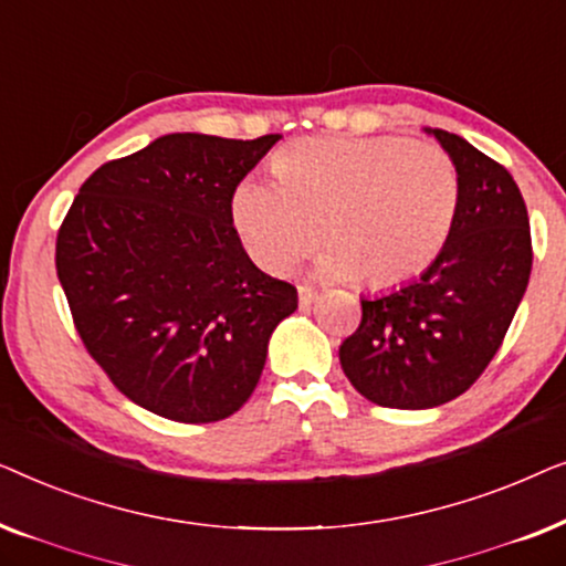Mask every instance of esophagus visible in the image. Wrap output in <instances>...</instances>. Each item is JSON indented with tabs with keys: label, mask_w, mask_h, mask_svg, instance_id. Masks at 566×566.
I'll use <instances>...</instances> for the list:
<instances>
[{
	"label": "esophagus",
	"mask_w": 566,
	"mask_h": 566,
	"mask_svg": "<svg viewBox=\"0 0 566 566\" xmlns=\"http://www.w3.org/2000/svg\"><path fill=\"white\" fill-rule=\"evenodd\" d=\"M316 296H319V291H316L314 285L298 283V304H301V306H312Z\"/></svg>",
	"instance_id": "esophagus-1"
}]
</instances>
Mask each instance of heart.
Instances as JSON below:
<instances>
[{
    "label": "heart",
    "instance_id": "1",
    "mask_svg": "<svg viewBox=\"0 0 566 566\" xmlns=\"http://www.w3.org/2000/svg\"><path fill=\"white\" fill-rule=\"evenodd\" d=\"M273 167L277 180L247 177L231 198L237 234L268 273L312 252L322 231V275L391 289L438 260L459 216V167L438 144L298 138Z\"/></svg>",
    "mask_w": 566,
    "mask_h": 566
}]
</instances>
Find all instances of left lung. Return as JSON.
<instances>
[{"label": "left lung", "instance_id": "left-lung-1", "mask_svg": "<svg viewBox=\"0 0 566 566\" xmlns=\"http://www.w3.org/2000/svg\"><path fill=\"white\" fill-rule=\"evenodd\" d=\"M461 177L459 216L443 252L405 289L360 298V324L339 345L345 376L391 409L461 397L497 355L528 289L533 247L525 200L500 161L432 128Z\"/></svg>", "mask_w": 566, "mask_h": 566}]
</instances>
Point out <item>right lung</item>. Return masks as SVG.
Here are the masks:
<instances>
[{"label": "right lung", "mask_w": 566, "mask_h": 566, "mask_svg": "<svg viewBox=\"0 0 566 566\" xmlns=\"http://www.w3.org/2000/svg\"><path fill=\"white\" fill-rule=\"evenodd\" d=\"M281 134H169L105 161L56 237L76 335L115 389L175 422H216L252 397L296 285L262 273L231 198Z\"/></svg>", "instance_id": "1"}]
</instances>
